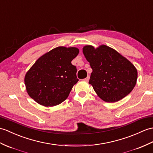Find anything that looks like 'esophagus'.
<instances>
[{
    "label": "esophagus",
    "instance_id": "esophagus-1",
    "mask_svg": "<svg viewBox=\"0 0 153 153\" xmlns=\"http://www.w3.org/2000/svg\"><path fill=\"white\" fill-rule=\"evenodd\" d=\"M89 79H90V77L88 76L86 78H85V79H84V81H88V80H89Z\"/></svg>",
    "mask_w": 153,
    "mask_h": 153
}]
</instances>
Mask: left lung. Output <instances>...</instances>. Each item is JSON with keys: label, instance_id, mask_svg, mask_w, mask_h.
I'll list each match as a JSON object with an SVG mask.
<instances>
[{"label": "left lung", "instance_id": "obj_1", "mask_svg": "<svg viewBox=\"0 0 153 153\" xmlns=\"http://www.w3.org/2000/svg\"><path fill=\"white\" fill-rule=\"evenodd\" d=\"M83 53L93 69L88 83L102 100L115 102L131 93L137 72L128 60L105 45L97 49L86 45Z\"/></svg>", "mask_w": 153, "mask_h": 153}]
</instances>
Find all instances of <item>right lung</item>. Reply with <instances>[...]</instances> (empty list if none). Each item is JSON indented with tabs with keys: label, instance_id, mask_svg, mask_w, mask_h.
Returning a JSON list of instances; mask_svg holds the SVG:
<instances>
[{
	"label": "right lung",
	"instance_id": "1",
	"mask_svg": "<svg viewBox=\"0 0 153 153\" xmlns=\"http://www.w3.org/2000/svg\"><path fill=\"white\" fill-rule=\"evenodd\" d=\"M78 53L76 48L57 47L39 58L25 77L28 95L45 107L65 101L79 81L76 67L71 63Z\"/></svg>",
	"mask_w": 153,
	"mask_h": 153
}]
</instances>
